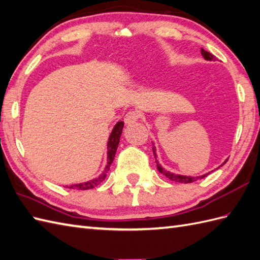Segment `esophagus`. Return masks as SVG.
<instances>
[{
  "label": "esophagus",
  "instance_id": "esophagus-1",
  "mask_svg": "<svg viewBox=\"0 0 260 260\" xmlns=\"http://www.w3.org/2000/svg\"><path fill=\"white\" fill-rule=\"evenodd\" d=\"M139 113L137 111H130L124 116V123L125 124H132L136 123L139 120Z\"/></svg>",
  "mask_w": 260,
  "mask_h": 260
}]
</instances>
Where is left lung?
<instances>
[{"instance_id": "1", "label": "left lung", "mask_w": 260, "mask_h": 260, "mask_svg": "<svg viewBox=\"0 0 260 260\" xmlns=\"http://www.w3.org/2000/svg\"><path fill=\"white\" fill-rule=\"evenodd\" d=\"M201 54H202V56L204 57V59L205 60H210V61H215L216 60V58H215V56H213L212 54H210L208 52H206V50H204L203 48H201ZM153 144V148H152V150H153V154H154V157H155V163H156V168H157V170H159V172L160 173H162L163 175H166L167 178H169L171 181H174V182H179V183H191V182H195V181H198V180H201V179H203V178H205V176H207L208 174H211L212 172H214L215 170H217V169H219L220 167H223L224 164L227 162V160L229 159H226L225 161H224V163H221L220 166L217 168V169H215V170H213V171H211V172H208V173H205V174H203V175H199V176H191V175H182V174H178V173H174V172H171V171H169V170H166L164 169L161 164L159 163V161H157V154H156V148L154 147V143H152Z\"/></svg>"}]
</instances>
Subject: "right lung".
Segmentation results:
<instances>
[{"mask_svg": "<svg viewBox=\"0 0 260 260\" xmlns=\"http://www.w3.org/2000/svg\"><path fill=\"white\" fill-rule=\"evenodd\" d=\"M123 124H124L123 121H118L115 124V126H113L111 134L108 138V143H107V164H106L104 171L101 172V174L98 176V178H94V179L89 180L87 182L76 183V184H72V185H66V187L85 191V189H90V188L96 187L106 179L107 173H108L111 163L113 162V159H115L116 152H117L118 145L120 142V137H121V134H122Z\"/></svg>", "mask_w": 260, "mask_h": 260, "instance_id": "add662e5", "label": "right lung"}]
</instances>
